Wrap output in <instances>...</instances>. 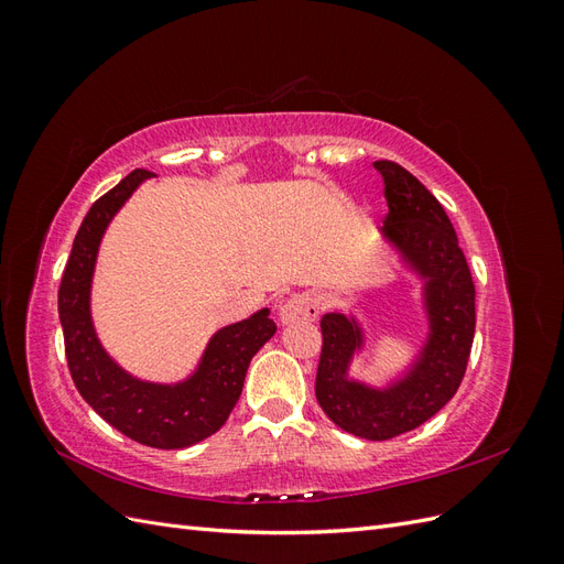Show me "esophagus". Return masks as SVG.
Masks as SVG:
<instances>
[{
	"label": "esophagus",
	"instance_id": "esophagus-1",
	"mask_svg": "<svg viewBox=\"0 0 564 564\" xmlns=\"http://www.w3.org/2000/svg\"><path fill=\"white\" fill-rule=\"evenodd\" d=\"M319 315V301L315 294H299L280 305L278 322L282 327L296 322H315Z\"/></svg>",
	"mask_w": 564,
	"mask_h": 564
}]
</instances>
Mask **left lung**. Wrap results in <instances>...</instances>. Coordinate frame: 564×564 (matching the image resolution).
I'll return each instance as SVG.
<instances>
[{"instance_id": "left-lung-1", "label": "left lung", "mask_w": 564, "mask_h": 564, "mask_svg": "<svg viewBox=\"0 0 564 564\" xmlns=\"http://www.w3.org/2000/svg\"><path fill=\"white\" fill-rule=\"evenodd\" d=\"M386 181L388 216L381 242L419 280L425 336L395 377L377 386L352 377L369 334L355 313L322 317L315 395L340 431L390 440L435 416L460 386L475 334V286L464 251L442 204L398 162H373Z\"/></svg>"}]
</instances>
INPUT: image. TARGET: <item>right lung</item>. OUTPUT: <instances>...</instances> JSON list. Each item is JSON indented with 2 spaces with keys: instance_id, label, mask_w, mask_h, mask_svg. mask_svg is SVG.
Listing matches in <instances>:
<instances>
[{
  "instance_id": "right-lung-1",
  "label": "right lung",
  "mask_w": 564,
  "mask_h": 564,
  "mask_svg": "<svg viewBox=\"0 0 564 564\" xmlns=\"http://www.w3.org/2000/svg\"><path fill=\"white\" fill-rule=\"evenodd\" d=\"M152 176L145 169H135L84 216L61 280L58 317L67 367L94 412L145 447L183 449L207 440L228 421L242 395L251 357L278 327L268 308L226 324L212 334L195 369L172 383L135 377L100 344L91 313L98 249L117 212Z\"/></svg>"
}]
</instances>
